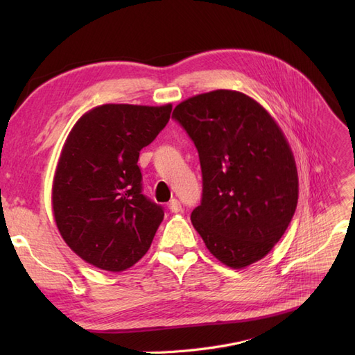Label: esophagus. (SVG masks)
<instances>
[{"label": "esophagus", "instance_id": "1", "mask_svg": "<svg viewBox=\"0 0 355 355\" xmlns=\"http://www.w3.org/2000/svg\"><path fill=\"white\" fill-rule=\"evenodd\" d=\"M168 209L171 213H179V211H182V204L179 202V200L171 198L168 202Z\"/></svg>", "mask_w": 355, "mask_h": 355}]
</instances>
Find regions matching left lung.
<instances>
[{"mask_svg":"<svg viewBox=\"0 0 355 355\" xmlns=\"http://www.w3.org/2000/svg\"><path fill=\"white\" fill-rule=\"evenodd\" d=\"M171 116L200 157L202 197L191 213L194 228L234 270L261 261L283 237L299 196L295 157L280 125L235 90L192 96Z\"/></svg>","mask_w":355,"mask_h":355,"instance_id":"obj_1","label":"left lung"}]
</instances>
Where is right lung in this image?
Listing matches in <instances>:
<instances>
[{"instance_id":"obj_1","label":"right lung","mask_w":355,"mask_h":355,"mask_svg":"<svg viewBox=\"0 0 355 355\" xmlns=\"http://www.w3.org/2000/svg\"><path fill=\"white\" fill-rule=\"evenodd\" d=\"M170 112V103H106L69 132L53 178V214L62 239L87 263L120 272L151 247L164 211L142 194L137 159Z\"/></svg>"}]
</instances>
